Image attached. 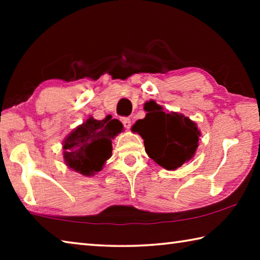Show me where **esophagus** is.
Wrapping results in <instances>:
<instances>
[{"mask_svg":"<svg viewBox=\"0 0 260 260\" xmlns=\"http://www.w3.org/2000/svg\"><path fill=\"white\" fill-rule=\"evenodd\" d=\"M121 122H122V124H124V127H125V128L128 129L129 127H131V119H129V118H127V117H122V118H121Z\"/></svg>","mask_w":260,"mask_h":260,"instance_id":"obj_1","label":"esophagus"}]
</instances>
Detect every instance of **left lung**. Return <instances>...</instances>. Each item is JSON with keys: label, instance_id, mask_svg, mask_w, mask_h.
Here are the masks:
<instances>
[{"label": "left lung", "instance_id": "8db88e82", "mask_svg": "<svg viewBox=\"0 0 260 260\" xmlns=\"http://www.w3.org/2000/svg\"><path fill=\"white\" fill-rule=\"evenodd\" d=\"M144 110L146 117L136 121L132 131L144 140L148 156L169 171L190 160L201 136L195 122L181 113L164 112L152 100L144 104Z\"/></svg>", "mask_w": 260, "mask_h": 260}]
</instances>
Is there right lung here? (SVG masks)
<instances>
[{
	"label": "right lung",
	"mask_w": 260,
	"mask_h": 260,
	"mask_svg": "<svg viewBox=\"0 0 260 260\" xmlns=\"http://www.w3.org/2000/svg\"><path fill=\"white\" fill-rule=\"evenodd\" d=\"M121 131L119 120H96L89 117L64 140L65 164L86 177L100 172L112 155V139Z\"/></svg>",
	"instance_id": "obj_1"
}]
</instances>
